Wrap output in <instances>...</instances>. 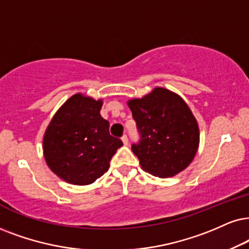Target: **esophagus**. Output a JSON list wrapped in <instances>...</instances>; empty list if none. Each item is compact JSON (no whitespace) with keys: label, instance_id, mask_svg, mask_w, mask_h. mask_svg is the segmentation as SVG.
Wrapping results in <instances>:
<instances>
[{"label":"esophagus","instance_id":"34e87169","mask_svg":"<svg viewBox=\"0 0 249 249\" xmlns=\"http://www.w3.org/2000/svg\"><path fill=\"white\" fill-rule=\"evenodd\" d=\"M122 141H123V143H124L125 146H126V144L128 143V139H127L126 135H123V137H122Z\"/></svg>","mask_w":249,"mask_h":249}]
</instances>
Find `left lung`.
Returning a JSON list of instances; mask_svg holds the SVG:
<instances>
[{
    "label": "left lung",
    "mask_w": 249,
    "mask_h": 249,
    "mask_svg": "<svg viewBox=\"0 0 249 249\" xmlns=\"http://www.w3.org/2000/svg\"><path fill=\"white\" fill-rule=\"evenodd\" d=\"M141 140L132 144L134 155L148 174L174 177L193 161L200 142L196 119L181 96L155 87L141 99L127 101Z\"/></svg>",
    "instance_id": "8db88e82"
}]
</instances>
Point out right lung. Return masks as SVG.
I'll return each instance as SVG.
<instances>
[{"instance_id": "add662e5", "label": "right lung", "mask_w": 249, "mask_h": 249, "mask_svg": "<svg viewBox=\"0 0 249 249\" xmlns=\"http://www.w3.org/2000/svg\"><path fill=\"white\" fill-rule=\"evenodd\" d=\"M103 101L81 93L63 103L43 135V156L54 174L69 184L89 185L108 171L123 146L100 115Z\"/></svg>"}]
</instances>
